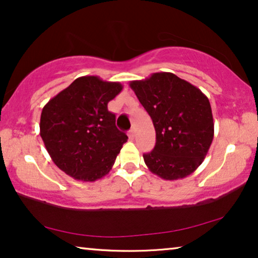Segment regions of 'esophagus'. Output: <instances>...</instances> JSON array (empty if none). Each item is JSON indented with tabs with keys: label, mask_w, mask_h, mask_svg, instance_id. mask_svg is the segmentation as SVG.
<instances>
[{
	"label": "esophagus",
	"mask_w": 258,
	"mask_h": 258,
	"mask_svg": "<svg viewBox=\"0 0 258 258\" xmlns=\"http://www.w3.org/2000/svg\"><path fill=\"white\" fill-rule=\"evenodd\" d=\"M128 137L131 139H134V137H136V131H134V128H131L128 131Z\"/></svg>",
	"instance_id": "obj_1"
}]
</instances>
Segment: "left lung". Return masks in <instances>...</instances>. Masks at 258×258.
Listing matches in <instances>:
<instances>
[{
  "mask_svg": "<svg viewBox=\"0 0 258 258\" xmlns=\"http://www.w3.org/2000/svg\"><path fill=\"white\" fill-rule=\"evenodd\" d=\"M153 121L157 143L145 164L164 180L190 175L205 160L214 138L209 99L200 89L170 72L130 83Z\"/></svg>",
  "mask_w": 258,
  "mask_h": 258,
  "instance_id": "obj_1",
  "label": "left lung"
}]
</instances>
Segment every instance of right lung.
Returning <instances> with one entry per match:
<instances>
[{
  "instance_id": "add662e5",
  "label": "right lung",
  "mask_w": 258,
  "mask_h": 258,
  "mask_svg": "<svg viewBox=\"0 0 258 258\" xmlns=\"http://www.w3.org/2000/svg\"><path fill=\"white\" fill-rule=\"evenodd\" d=\"M121 90L118 82L84 76L43 107L39 134L52 161L65 174L93 182L110 172L128 139L107 110L108 101Z\"/></svg>"
}]
</instances>
